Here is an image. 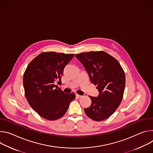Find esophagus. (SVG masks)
<instances>
[{"mask_svg": "<svg viewBox=\"0 0 153 153\" xmlns=\"http://www.w3.org/2000/svg\"><path fill=\"white\" fill-rule=\"evenodd\" d=\"M76 97L78 98H79L81 97H82V95H78V94H76Z\"/></svg>", "mask_w": 153, "mask_h": 153, "instance_id": "obj_1", "label": "esophagus"}]
</instances>
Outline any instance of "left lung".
<instances>
[{
	"instance_id": "1",
	"label": "left lung",
	"mask_w": 153,
	"mask_h": 153,
	"mask_svg": "<svg viewBox=\"0 0 153 153\" xmlns=\"http://www.w3.org/2000/svg\"><path fill=\"white\" fill-rule=\"evenodd\" d=\"M86 70L90 80L99 91L97 97L89 96L91 105L84 112L91 119H107L119 106L125 88V75L120 63L103 51L75 55Z\"/></svg>"
}]
</instances>
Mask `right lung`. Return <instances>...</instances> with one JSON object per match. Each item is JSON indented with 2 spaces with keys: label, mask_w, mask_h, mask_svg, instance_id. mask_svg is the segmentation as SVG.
Masks as SVG:
<instances>
[{
  "label": "right lung",
  "mask_w": 153,
  "mask_h": 153,
  "mask_svg": "<svg viewBox=\"0 0 153 153\" xmlns=\"http://www.w3.org/2000/svg\"><path fill=\"white\" fill-rule=\"evenodd\" d=\"M74 54L43 52L34 58L24 74L25 95L33 109L48 120L62 117L75 98L74 93H64L55 82L61 84L65 65Z\"/></svg>",
  "instance_id": "obj_1"
}]
</instances>
